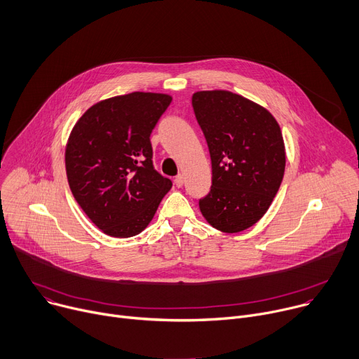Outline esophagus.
<instances>
[{
  "mask_svg": "<svg viewBox=\"0 0 359 359\" xmlns=\"http://www.w3.org/2000/svg\"><path fill=\"white\" fill-rule=\"evenodd\" d=\"M183 183H184V177H183V175H179V176H176V177H175V184H176L177 187H182V186H183Z\"/></svg>",
  "mask_w": 359,
  "mask_h": 359,
  "instance_id": "34e87169",
  "label": "esophagus"
}]
</instances>
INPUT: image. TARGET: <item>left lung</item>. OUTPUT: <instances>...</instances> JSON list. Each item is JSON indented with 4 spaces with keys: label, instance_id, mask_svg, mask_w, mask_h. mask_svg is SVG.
<instances>
[{
    "label": "left lung",
    "instance_id": "left-lung-1",
    "mask_svg": "<svg viewBox=\"0 0 359 359\" xmlns=\"http://www.w3.org/2000/svg\"><path fill=\"white\" fill-rule=\"evenodd\" d=\"M191 106L212 160L201 212L220 232L246 231L268 212L283 179L280 127L264 106L227 90L196 91Z\"/></svg>",
    "mask_w": 359,
    "mask_h": 359
}]
</instances>
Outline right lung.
Instances as JSON below:
<instances>
[{"label":"right lung","mask_w":359,"mask_h":359,"mask_svg":"<svg viewBox=\"0 0 359 359\" xmlns=\"http://www.w3.org/2000/svg\"><path fill=\"white\" fill-rule=\"evenodd\" d=\"M172 95L135 91L93 104L66 144L72 193L88 219L113 238H132L151 222L172 182L153 168L150 135Z\"/></svg>","instance_id":"obj_1"}]
</instances>
